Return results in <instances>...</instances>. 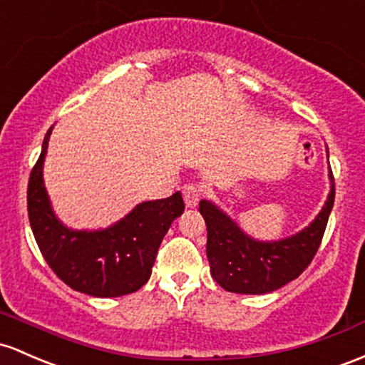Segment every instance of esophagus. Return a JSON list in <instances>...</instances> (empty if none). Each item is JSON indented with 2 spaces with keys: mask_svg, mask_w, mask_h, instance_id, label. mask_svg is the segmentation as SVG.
I'll return each instance as SVG.
<instances>
[{
  "mask_svg": "<svg viewBox=\"0 0 365 365\" xmlns=\"http://www.w3.org/2000/svg\"><path fill=\"white\" fill-rule=\"evenodd\" d=\"M183 201H185L187 207H195L201 201V189L195 183H187L183 185Z\"/></svg>",
  "mask_w": 365,
  "mask_h": 365,
  "instance_id": "34e87169",
  "label": "esophagus"
}]
</instances>
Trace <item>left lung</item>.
Wrapping results in <instances>:
<instances>
[{"label":"left lung","instance_id":"obj_1","mask_svg":"<svg viewBox=\"0 0 365 365\" xmlns=\"http://www.w3.org/2000/svg\"><path fill=\"white\" fill-rule=\"evenodd\" d=\"M329 180V195L314 222L291 237L279 241L251 237L215 202L202 199L199 211L207 227L206 255L216 282L230 293L267 294L298 277L312 263L326 232L334 204L331 168Z\"/></svg>","mask_w":365,"mask_h":365}]
</instances>
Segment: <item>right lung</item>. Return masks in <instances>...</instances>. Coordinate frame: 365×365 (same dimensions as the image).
Returning a JSON list of instances; mask_svg holds the SVG:
<instances>
[{"mask_svg":"<svg viewBox=\"0 0 365 365\" xmlns=\"http://www.w3.org/2000/svg\"><path fill=\"white\" fill-rule=\"evenodd\" d=\"M51 130L31 171L27 213L43 258L74 291L95 298H118L138 291L150 279L155 255L171 223L185 210L182 194L137 204L124 218L102 230H74L51 207L43 164Z\"/></svg>","mask_w":365,"mask_h":365,"instance_id":"obj_1","label":"right lung"}]
</instances>
